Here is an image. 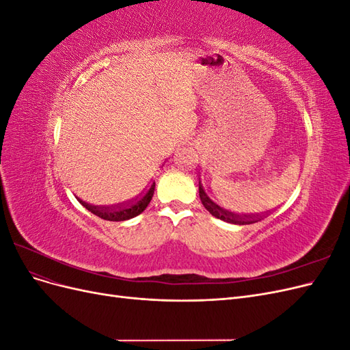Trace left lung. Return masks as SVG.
I'll list each match as a JSON object with an SVG mask.
<instances>
[{"label": "left lung", "instance_id": "1", "mask_svg": "<svg viewBox=\"0 0 350 350\" xmlns=\"http://www.w3.org/2000/svg\"><path fill=\"white\" fill-rule=\"evenodd\" d=\"M198 193H200L201 203H203V206L206 207L207 211H210V215L220 219V220H225V221H228V224L251 225V224H256V221L262 219L261 215H235V213H232V211L225 210L224 207H220L206 194L201 181H198Z\"/></svg>", "mask_w": 350, "mask_h": 350}]
</instances>
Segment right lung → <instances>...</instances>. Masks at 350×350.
<instances>
[{
	"label": "right lung",
	"instance_id": "obj_1",
	"mask_svg": "<svg viewBox=\"0 0 350 350\" xmlns=\"http://www.w3.org/2000/svg\"><path fill=\"white\" fill-rule=\"evenodd\" d=\"M154 193V183L146 188L143 193H140L137 197L130 198L126 201H121V203L116 204H105V206H94L90 203H86L79 198L80 203L86 207L89 211H92L93 215L99 216L103 220H111V221H122V220H129L135 216H139L144 208L149 206L150 200Z\"/></svg>",
	"mask_w": 350,
	"mask_h": 350
}]
</instances>
